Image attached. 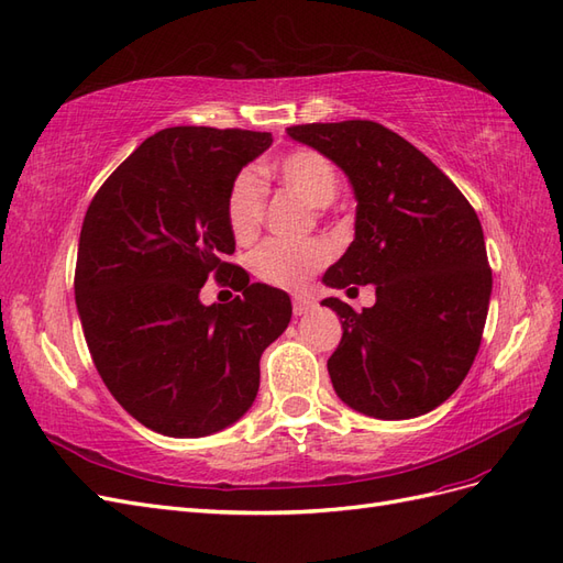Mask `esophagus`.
<instances>
[{
    "label": "esophagus",
    "mask_w": 563,
    "mask_h": 563,
    "mask_svg": "<svg viewBox=\"0 0 563 563\" xmlns=\"http://www.w3.org/2000/svg\"><path fill=\"white\" fill-rule=\"evenodd\" d=\"M316 309V301H311V299H307V297H295L292 299V311H295V316H307L309 311H313Z\"/></svg>",
    "instance_id": "obj_1"
}]
</instances>
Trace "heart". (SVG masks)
Returning <instances> with one entry per match:
<instances>
[{"label":"heart","instance_id":"heart-1","mask_svg":"<svg viewBox=\"0 0 563 563\" xmlns=\"http://www.w3.org/2000/svg\"><path fill=\"white\" fill-rule=\"evenodd\" d=\"M273 176L311 207L330 205L340 192V172L330 159L311 148H297L271 167ZM266 214V186L254 172H240L227 196V223L238 243H250L260 233ZM330 247L320 240L285 243L266 240L250 256L256 278L280 290H299L316 271L330 262Z\"/></svg>","mask_w":563,"mask_h":563}]
</instances>
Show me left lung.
<instances>
[{"instance_id": "obj_1", "label": "left lung", "mask_w": 563, "mask_h": 563, "mask_svg": "<svg viewBox=\"0 0 563 563\" xmlns=\"http://www.w3.org/2000/svg\"><path fill=\"white\" fill-rule=\"evenodd\" d=\"M287 134L342 167L358 200L356 238L323 283H373L377 295L361 313L323 299L344 330L328 361L336 396L379 420L433 410L467 377L488 316L493 273L474 207L377 122L295 124Z\"/></svg>"}]
</instances>
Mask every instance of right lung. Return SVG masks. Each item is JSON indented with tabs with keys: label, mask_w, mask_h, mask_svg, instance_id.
<instances>
[{
	"label": "right lung",
	"mask_w": 563,
	"mask_h": 563,
	"mask_svg": "<svg viewBox=\"0 0 563 563\" xmlns=\"http://www.w3.org/2000/svg\"><path fill=\"white\" fill-rule=\"evenodd\" d=\"M268 132L169 126L96 192L79 233L75 301L91 361L134 420L198 439L243 417L260 358L285 332L290 297L229 264L227 196ZM214 275L244 295L205 308Z\"/></svg>",
	"instance_id": "1"
}]
</instances>
